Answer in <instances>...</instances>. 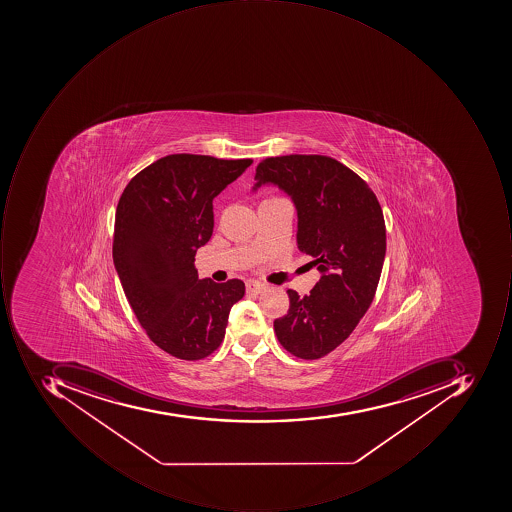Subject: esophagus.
I'll return each mask as SVG.
<instances>
[{"label":"esophagus","mask_w":512,"mask_h":512,"mask_svg":"<svg viewBox=\"0 0 512 512\" xmlns=\"http://www.w3.org/2000/svg\"><path fill=\"white\" fill-rule=\"evenodd\" d=\"M264 289H266V284L260 283V281H246V291H248L249 294H261Z\"/></svg>","instance_id":"obj_1"}]
</instances>
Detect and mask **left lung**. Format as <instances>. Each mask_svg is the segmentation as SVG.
I'll use <instances>...</instances> for the list:
<instances>
[{"label":"left lung","mask_w":512,"mask_h":512,"mask_svg":"<svg viewBox=\"0 0 512 512\" xmlns=\"http://www.w3.org/2000/svg\"><path fill=\"white\" fill-rule=\"evenodd\" d=\"M254 191L275 184L297 209L298 249L321 272L311 294L289 289V311L274 321L280 345L317 360L340 346L366 314L386 254V226L374 192L345 164L326 155L261 161Z\"/></svg>","instance_id":"obj_1"}]
</instances>
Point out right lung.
Segmentation results:
<instances>
[{
  "label": "right lung",
  "instance_id": "obj_1",
  "mask_svg": "<svg viewBox=\"0 0 512 512\" xmlns=\"http://www.w3.org/2000/svg\"><path fill=\"white\" fill-rule=\"evenodd\" d=\"M251 158L174 154L138 172L115 214V269L147 337L172 357L201 360L223 341L241 280L198 278L197 249L214 231L212 201Z\"/></svg>",
  "mask_w": 512,
  "mask_h": 512
}]
</instances>
